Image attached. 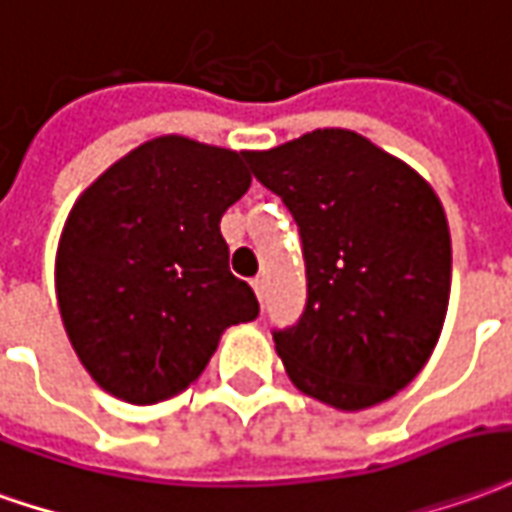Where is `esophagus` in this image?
<instances>
[{
	"instance_id": "esophagus-1",
	"label": "esophagus",
	"mask_w": 512,
	"mask_h": 512,
	"mask_svg": "<svg viewBox=\"0 0 512 512\" xmlns=\"http://www.w3.org/2000/svg\"><path fill=\"white\" fill-rule=\"evenodd\" d=\"M252 288H255L257 299L263 302V296H266V280H263V277H255V280H252Z\"/></svg>"
}]
</instances>
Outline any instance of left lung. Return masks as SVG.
Returning <instances> with one entry per match:
<instances>
[{"instance_id":"obj_1","label":"left lung","mask_w":512,"mask_h":512,"mask_svg":"<svg viewBox=\"0 0 512 512\" xmlns=\"http://www.w3.org/2000/svg\"><path fill=\"white\" fill-rule=\"evenodd\" d=\"M302 235L307 305L274 332L285 374L335 410H366L416 380L441 338L452 238L432 185L341 127L246 152Z\"/></svg>"}]
</instances>
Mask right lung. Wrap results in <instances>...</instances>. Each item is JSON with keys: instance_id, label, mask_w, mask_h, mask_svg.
I'll return each mask as SVG.
<instances>
[{"instance_id": "obj_1", "label": "right lung", "mask_w": 512, "mask_h": 512, "mask_svg": "<svg viewBox=\"0 0 512 512\" xmlns=\"http://www.w3.org/2000/svg\"><path fill=\"white\" fill-rule=\"evenodd\" d=\"M244 160L160 135L119 157L71 207L55 255L57 307L82 368L121 402L182 393L224 330L260 313L219 230L252 185Z\"/></svg>"}]
</instances>
